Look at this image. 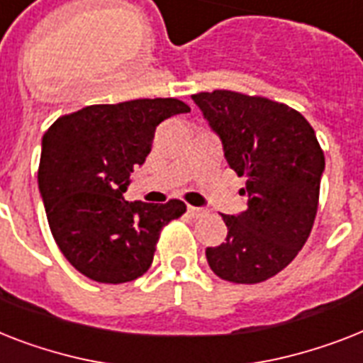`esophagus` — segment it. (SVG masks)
Wrapping results in <instances>:
<instances>
[{"instance_id":"1","label":"esophagus","mask_w":363,"mask_h":363,"mask_svg":"<svg viewBox=\"0 0 363 363\" xmlns=\"http://www.w3.org/2000/svg\"><path fill=\"white\" fill-rule=\"evenodd\" d=\"M188 214H190L191 218H201V216H205V214H207V211H205V208H199V207H188Z\"/></svg>"}]
</instances>
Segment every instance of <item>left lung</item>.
<instances>
[{"label":"left lung","mask_w":363,"mask_h":363,"mask_svg":"<svg viewBox=\"0 0 363 363\" xmlns=\"http://www.w3.org/2000/svg\"><path fill=\"white\" fill-rule=\"evenodd\" d=\"M220 138L248 208L222 214L228 238L205 250L208 267L233 284H261L281 272L308 240L319 205L325 155L293 108L235 91L191 96Z\"/></svg>","instance_id":"obj_1"}]
</instances>
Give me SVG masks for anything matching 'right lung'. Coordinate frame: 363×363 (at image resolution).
<instances>
[{
    "label": "right lung",
    "instance_id": "obj_1",
    "mask_svg": "<svg viewBox=\"0 0 363 363\" xmlns=\"http://www.w3.org/2000/svg\"><path fill=\"white\" fill-rule=\"evenodd\" d=\"M188 111L177 99L87 106L43 135L38 191L55 242L78 272L125 284L149 270L162 228L186 205L125 201L123 194L151 152L156 126Z\"/></svg>",
    "mask_w": 363,
    "mask_h": 363
}]
</instances>
